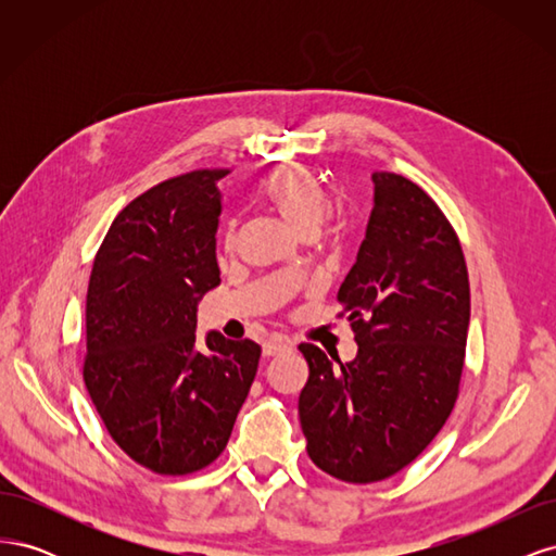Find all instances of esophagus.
<instances>
[{"instance_id":"obj_1","label":"esophagus","mask_w":556,"mask_h":556,"mask_svg":"<svg viewBox=\"0 0 556 556\" xmlns=\"http://www.w3.org/2000/svg\"><path fill=\"white\" fill-rule=\"evenodd\" d=\"M292 348H294V341L288 339V336H274V339H268L264 343V355L274 357V355H280V352H285V350H292Z\"/></svg>"}]
</instances>
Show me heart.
Returning a JSON list of instances; mask_svg holds the SVG:
<instances>
[{
    "label": "heart",
    "instance_id": "heart-1",
    "mask_svg": "<svg viewBox=\"0 0 556 556\" xmlns=\"http://www.w3.org/2000/svg\"><path fill=\"white\" fill-rule=\"evenodd\" d=\"M264 194L280 217L299 233L317 229L329 213V194L301 166H282L264 185ZM225 245L233 243V227H225Z\"/></svg>",
    "mask_w": 556,
    "mask_h": 556
}]
</instances>
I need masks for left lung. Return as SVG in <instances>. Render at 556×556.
I'll use <instances>...</instances> for the list:
<instances>
[{"label": "left lung", "instance_id": "left-lung-1", "mask_svg": "<svg viewBox=\"0 0 556 556\" xmlns=\"http://www.w3.org/2000/svg\"><path fill=\"white\" fill-rule=\"evenodd\" d=\"M374 211L339 301L357 357L301 343L308 380L299 419L308 457L352 484L415 462L457 403L470 319L457 231L417 182L374 176ZM337 364H332V359Z\"/></svg>", "mask_w": 556, "mask_h": 556}]
</instances>
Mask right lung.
I'll use <instances>...</instances> for the list:
<instances>
[{"label": "right lung", "instance_id": "add662e5", "mask_svg": "<svg viewBox=\"0 0 556 556\" xmlns=\"http://www.w3.org/2000/svg\"><path fill=\"white\" fill-rule=\"evenodd\" d=\"M227 174H180L129 201L92 264L83 380L117 447L160 476L220 457L262 355L250 339L197 336L199 299L220 285Z\"/></svg>", "mask_w": 556, "mask_h": 556}]
</instances>
